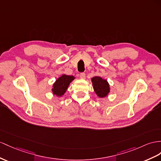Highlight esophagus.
<instances>
[{
  "mask_svg": "<svg viewBox=\"0 0 161 161\" xmlns=\"http://www.w3.org/2000/svg\"><path fill=\"white\" fill-rule=\"evenodd\" d=\"M80 77L81 79H85L86 78V73H81L80 75Z\"/></svg>",
  "mask_w": 161,
  "mask_h": 161,
  "instance_id": "esophagus-1",
  "label": "esophagus"
}]
</instances>
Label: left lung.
<instances>
[{
	"mask_svg": "<svg viewBox=\"0 0 161 161\" xmlns=\"http://www.w3.org/2000/svg\"><path fill=\"white\" fill-rule=\"evenodd\" d=\"M92 82L94 92L99 97H105L109 92V86L108 82L100 77H94Z\"/></svg>",
	"mask_w": 161,
	"mask_h": 161,
	"instance_id": "8db88e82",
	"label": "left lung"
}]
</instances>
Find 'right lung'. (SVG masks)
Returning a JSON list of instances; mask_svg holds the SVG:
<instances>
[{
    "label": "right lung",
    "instance_id": "right-lung-1",
    "mask_svg": "<svg viewBox=\"0 0 161 161\" xmlns=\"http://www.w3.org/2000/svg\"><path fill=\"white\" fill-rule=\"evenodd\" d=\"M74 80V77L72 75H63L58 79L53 86L52 91L53 94L60 97L63 95L66 90H67L69 84Z\"/></svg>",
    "mask_w": 161,
    "mask_h": 161
}]
</instances>
